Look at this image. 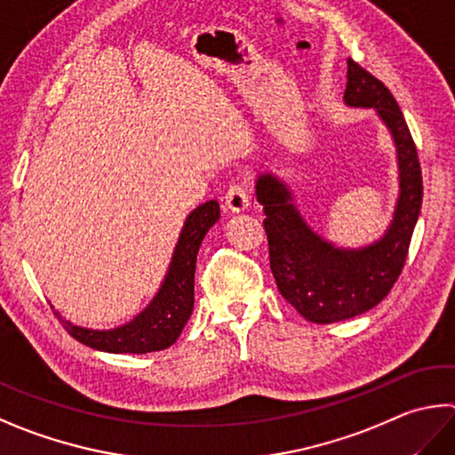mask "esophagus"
Masks as SVG:
<instances>
[{"label": "esophagus", "mask_w": 455, "mask_h": 455, "mask_svg": "<svg viewBox=\"0 0 455 455\" xmlns=\"http://www.w3.org/2000/svg\"><path fill=\"white\" fill-rule=\"evenodd\" d=\"M249 204H251V196H249V191H246V185L244 183L230 185V188L225 195L227 209L233 212H243L249 209Z\"/></svg>", "instance_id": "obj_1"}]
</instances>
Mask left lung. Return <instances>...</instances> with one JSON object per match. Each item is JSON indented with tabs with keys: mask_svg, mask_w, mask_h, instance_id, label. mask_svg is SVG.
Masks as SVG:
<instances>
[{
	"mask_svg": "<svg viewBox=\"0 0 455 455\" xmlns=\"http://www.w3.org/2000/svg\"><path fill=\"white\" fill-rule=\"evenodd\" d=\"M346 79L344 103L374 109L395 147L400 191L386 233L360 249H340L314 233L283 179L275 172L256 177V199L267 214L272 276L280 294L316 324L354 318L386 299L406 262L424 195L416 145L394 95L352 60Z\"/></svg>",
	"mask_w": 455,
	"mask_h": 455,
	"instance_id": "8db88e82",
	"label": "left lung"
}]
</instances>
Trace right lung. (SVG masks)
<instances>
[{
	"mask_svg": "<svg viewBox=\"0 0 455 455\" xmlns=\"http://www.w3.org/2000/svg\"><path fill=\"white\" fill-rule=\"evenodd\" d=\"M219 217L220 206L217 201L196 206L188 214L161 288L147 304V308L139 312L133 320L111 330H93L73 324L60 312H55L63 328L77 342L109 354H147L175 344L195 307L196 254H199L204 235Z\"/></svg>",
	"mask_w": 455,
	"mask_h": 455,
	"instance_id": "add662e5",
	"label": "right lung"
}]
</instances>
